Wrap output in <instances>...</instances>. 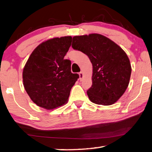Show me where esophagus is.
Listing matches in <instances>:
<instances>
[{"mask_svg": "<svg viewBox=\"0 0 152 152\" xmlns=\"http://www.w3.org/2000/svg\"><path fill=\"white\" fill-rule=\"evenodd\" d=\"M79 76H80V80H81L83 78V76H84V75H83V72H79Z\"/></svg>", "mask_w": 152, "mask_h": 152, "instance_id": "34e87169", "label": "esophagus"}]
</instances>
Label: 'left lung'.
Instances as JSON below:
<instances>
[{"mask_svg":"<svg viewBox=\"0 0 152 152\" xmlns=\"http://www.w3.org/2000/svg\"><path fill=\"white\" fill-rule=\"evenodd\" d=\"M72 47L88 56L92 64L89 99L105 106L117 102L127 89L132 73L129 59L122 48L97 33L74 36Z\"/></svg>","mask_w":152,"mask_h":152,"instance_id":"left-lung-1","label":"left lung"}]
</instances>
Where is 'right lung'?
<instances>
[{"instance_id":"right-lung-1","label":"right lung","mask_w":152,"mask_h":152,"mask_svg":"<svg viewBox=\"0 0 152 152\" xmlns=\"http://www.w3.org/2000/svg\"><path fill=\"white\" fill-rule=\"evenodd\" d=\"M71 36L45 41L36 48L23 71L24 88L37 106L50 110L68 101L78 74L71 72V61L64 60Z\"/></svg>"}]
</instances>
